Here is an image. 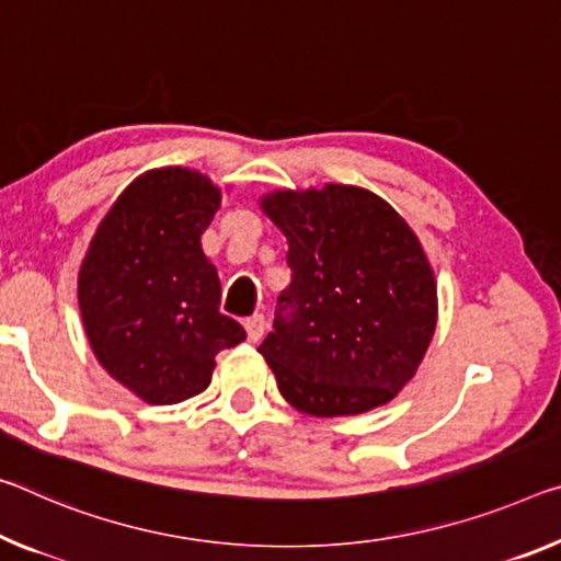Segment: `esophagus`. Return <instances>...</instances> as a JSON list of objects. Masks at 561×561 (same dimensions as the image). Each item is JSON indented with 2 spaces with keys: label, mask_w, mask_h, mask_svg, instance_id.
<instances>
[{
  "label": "esophagus",
  "mask_w": 561,
  "mask_h": 561,
  "mask_svg": "<svg viewBox=\"0 0 561 561\" xmlns=\"http://www.w3.org/2000/svg\"><path fill=\"white\" fill-rule=\"evenodd\" d=\"M244 329H247V340L249 342H260L264 334V317L262 314H252L244 319Z\"/></svg>",
  "instance_id": "1"
}]
</instances>
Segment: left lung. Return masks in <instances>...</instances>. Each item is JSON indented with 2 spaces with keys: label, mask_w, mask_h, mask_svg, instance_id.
<instances>
[{
  "label": "left lung",
  "mask_w": 561,
  "mask_h": 561,
  "mask_svg": "<svg viewBox=\"0 0 561 561\" xmlns=\"http://www.w3.org/2000/svg\"><path fill=\"white\" fill-rule=\"evenodd\" d=\"M262 209L289 242V287L260 354L282 397L312 416L394 399L437 327V282L420 239L362 186L272 192Z\"/></svg>",
  "instance_id": "obj_1"
}]
</instances>
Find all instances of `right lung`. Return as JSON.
<instances>
[{
  "label": "right lung",
  "mask_w": 561,
  "mask_h": 561,
  "mask_svg": "<svg viewBox=\"0 0 561 561\" xmlns=\"http://www.w3.org/2000/svg\"><path fill=\"white\" fill-rule=\"evenodd\" d=\"M221 192L209 176L164 167L137 176L106 211L79 270V312L94 357L149 404L204 392L221 350L247 340L219 312L202 234Z\"/></svg>",
  "instance_id": "right-lung-1"
}]
</instances>
